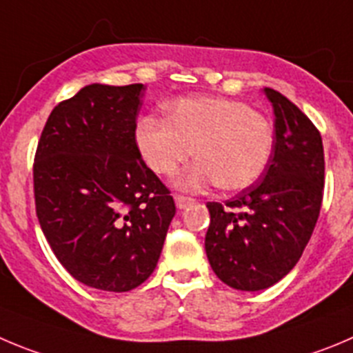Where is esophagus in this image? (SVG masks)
Listing matches in <instances>:
<instances>
[{
	"label": "esophagus",
	"mask_w": 353,
	"mask_h": 353,
	"mask_svg": "<svg viewBox=\"0 0 353 353\" xmlns=\"http://www.w3.org/2000/svg\"><path fill=\"white\" fill-rule=\"evenodd\" d=\"M176 205L177 209H186L188 205H192L193 203V199H190V196H183V195H176Z\"/></svg>",
	"instance_id": "1"
}]
</instances>
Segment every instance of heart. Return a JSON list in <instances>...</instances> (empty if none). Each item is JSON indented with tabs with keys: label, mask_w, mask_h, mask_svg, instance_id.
Here are the masks:
<instances>
[{
	"label": "heart",
	"mask_w": 353,
	"mask_h": 353,
	"mask_svg": "<svg viewBox=\"0 0 353 353\" xmlns=\"http://www.w3.org/2000/svg\"><path fill=\"white\" fill-rule=\"evenodd\" d=\"M136 144L157 176H172L193 153L200 157L176 179L186 192L221 184L239 192L252 186L268 167L272 123L243 101L216 95L184 97L167 106V120L144 117L136 125Z\"/></svg>",
	"instance_id": "heart-1"
}]
</instances>
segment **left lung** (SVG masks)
Returning <instances> with one entry per match:
<instances>
[{
    "label": "left lung",
    "mask_w": 353,
    "mask_h": 353,
    "mask_svg": "<svg viewBox=\"0 0 353 353\" xmlns=\"http://www.w3.org/2000/svg\"><path fill=\"white\" fill-rule=\"evenodd\" d=\"M275 113V143L261 181L221 205L207 203L205 252L226 285L261 291L284 279L314 233L324 193L321 132L296 104L263 90Z\"/></svg>",
    "instance_id": "left-lung-1"
}]
</instances>
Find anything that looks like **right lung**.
Here are the masks:
<instances>
[{
	"label": "right lung",
	"instance_id": "1",
	"mask_svg": "<svg viewBox=\"0 0 353 353\" xmlns=\"http://www.w3.org/2000/svg\"><path fill=\"white\" fill-rule=\"evenodd\" d=\"M143 92V83L87 85L54 108L36 150L39 226L61 265L101 291L146 281L176 214L134 137Z\"/></svg>",
	"mask_w": 353,
	"mask_h": 353
}]
</instances>
